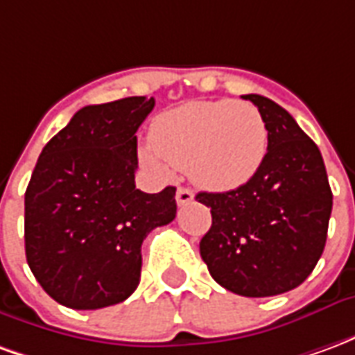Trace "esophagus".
Here are the masks:
<instances>
[{
	"label": "esophagus",
	"mask_w": 355,
	"mask_h": 355,
	"mask_svg": "<svg viewBox=\"0 0 355 355\" xmlns=\"http://www.w3.org/2000/svg\"><path fill=\"white\" fill-rule=\"evenodd\" d=\"M190 201H193V192L190 188H178L177 190V203L182 207V205H188Z\"/></svg>",
	"instance_id": "obj_1"
}]
</instances>
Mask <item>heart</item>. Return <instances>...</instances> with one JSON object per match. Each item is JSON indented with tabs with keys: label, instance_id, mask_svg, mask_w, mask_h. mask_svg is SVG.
<instances>
[{
	"label": "heart",
	"instance_id": "obj_1",
	"mask_svg": "<svg viewBox=\"0 0 355 355\" xmlns=\"http://www.w3.org/2000/svg\"><path fill=\"white\" fill-rule=\"evenodd\" d=\"M139 146V162L159 177L167 163L188 169L196 184L234 190L259 173L268 154V127L259 108L243 101H200L163 112Z\"/></svg>",
	"mask_w": 355,
	"mask_h": 355
}]
</instances>
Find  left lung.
<instances>
[{"mask_svg": "<svg viewBox=\"0 0 355 355\" xmlns=\"http://www.w3.org/2000/svg\"><path fill=\"white\" fill-rule=\"evenodd\" d=\"M268 127L259 173L230 192H200L213 224L200 253L218 285L241 297H274L312 274L327 241L333 192L320 148L287 110L245 94Z\"/></svg>", "mask_w": 355, "mask_h": 355, "instance_id": "left-lung-1", "label": "left lung"}]
</instances>
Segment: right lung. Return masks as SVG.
<instances>
[{
  "label": "right lung",
  "instance_id": "right-lung-1",
  "mask_svg": "<svg viewBox=\"0 0 355 355\" xmlns=\"http://www.w3.org/2000/svg\"><path fill=\"white\" fill-rule=\"evenodd\" d=\"M154 98L127 96L76 112L45 144L24 193L28 266L43 291L73 310L131 297L140 247L177 215L175 186L137 190V135Z\"/></svg>",
  "mask_w": 355,
  "mask_h": 355
}]
</instances>
